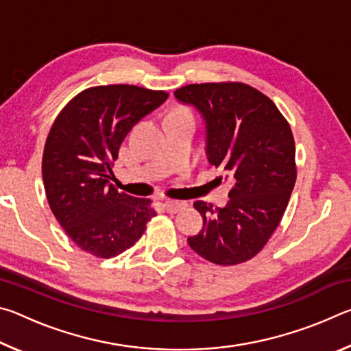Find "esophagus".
<instances>
[{
	"label": "esophagus",
	"instance_id": "obj_1",
	"mask_svg": "<svg viewBox=\"0 0 351 351\" xmlns=\"http://www.w3.org/2000/svg\"><path fill=\"white\" fill-rule=\"evenodd\" d=\"M162 206H164V209L167 210V212H170V213H176V212L182 210L184 207H186L187 204H186V203H182V201H171V199H165L164 203H162Z\"/></svg>",
	"mask_w": 351,
	"mask_h": 351
}]
</instances>
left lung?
I'll list each match as a JSON object with an SVG mask.
<instances>
[{
  "mask_svg": "<svg viewBox=\"0 0 351 351\" xmlns=\"http://www.w3.org/2000/svg\"><path fill=\"white\" fill-rule=\"evenodd\" d=\"M175 97L203 117L207 159L234 184L224 207L193 204L203 229L189 237V245L215 265L243 263L268 243L294 189L289 123L269 97L245 83H195Z\"/></svg>",
  "mask_w": 351,
  "mask_h": 351,
  "instance_id": "1",
  "label": "left lung"
}]
</instances>
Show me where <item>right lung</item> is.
<instances>
[{
    "mask_svg": "<svg viewBox=\"0 0 351 351\" xmlns=\"http://www.w3.org/2000/svg\"><path fill=\"white\" fill-rule=\"evenodd\" d=\"M167 97L134 85L88 88L52 123L41 164L46 198L82 251L116 257L141 239L156 215L150 199L119 192L110 180L130 130Z\"/></svg>",
    "mask_w": 351,
    "mask_h": 351,
    "instance_id": "right-lung-1",
    "label": "right lung"
}]
</instances>
